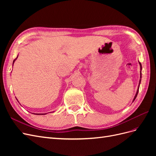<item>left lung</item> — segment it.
<instances>
[{
  "instance_id": "left-lung-1",
  "label": "left lung",
  "mask_w": 156,
  "mask_h": 156,
  "mask_svg": "<svg viewBox=\"0 0 156 156\" xmlns=\"http://www.w3.org/2000/svg\"><path fill=\"white\" fill-rule=\"evenodd\" d=\"M139 64H140V70H141V69H142V66H141V64H140V62H139ZM140 78H141V72H140ZM140 82H139V85H140ZM139 88H138V90H137V92H136V95H135V98H134V100H133V101L135 100V98H136V96H137V94H138V92H139Z\"/></svg>"
}]
</instances>
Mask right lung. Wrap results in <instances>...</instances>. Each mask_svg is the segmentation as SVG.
<instances>
[{"mask_svg":"<svg viewBox=\"0 0 156 156\" xmlns=\"http://www.w3.org/2000/svg\"><path fill=\"white\" fill-rule=\"evenodd\" d=\"M16 59L13 60V62H14V61H15V60H16ZM37 115H40V114H37ZM41 115H44V114H41Z\"/></svg>","mask_w":156,"mask_h":156,"instance_id":"1","label":"right lung"}]
</instances>
